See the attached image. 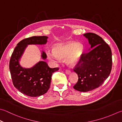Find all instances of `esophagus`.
<instances>
[{
	"label": "esophagus",
	"mask_w": 122,
	"mask_h": 122,
	"mask_svg": "<svg viewBox=\"0 0 122 122\" xmlns=\"http://www.w3.org/2000/svg\"><path fill=\"white\" fill-rule=\"evenodd\" d=\"M70 72H71V71L69 70H68V69H66V74H68V75H69V74H70Z\"/></svg>",
	"instance_id": "1"
}]
</instances>
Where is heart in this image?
Returning a JSON list of instances; mask_svg holds the SVG:
<instances>
[{
  "mask_svg": "<svg viewBox=\"0 0 122 122\" xmlns=\"http://www.w3.org/2000/svg\"><path fill=\"white\" fill-rule=\"evenodd\" d=\"M83 50V47L81 44L70 42L66 44L58 45L54 47L53 51H47V56L54 63L59 62L60 58H66L69 64H73L80 59Z\"/></svg>",
  "mask_w": 122,
  "mask_h": 122,
  "instance_id": "b5f03b06",
  "label": "heart"
}]
</instances>
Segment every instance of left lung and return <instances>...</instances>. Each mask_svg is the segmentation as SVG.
Instances as JSON below:
<instances>
[{
	"mask_svg": "<svg viewBox=\"0 0 122 122\" xmlns=\"http://www.w3.org/2000/svg\"><path fill=\"white\" fill-rule=\"evenodd\" d=\"M83 35L88 39L92 50L82 54L73 69L78 76L73 88L87 92L101 86L108 77L112 70V54L110 46L101 36L93 33Z\"/></svg>",
	"mask_w": 122,
	"mask_h": 122,
	"instance_id": "left-lung-1",
	"label": "left lung"
}]
</instances>
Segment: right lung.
I'll return each instance as SVG.
<instances>
[{"instance_id":"right-lung-1","label":"right lung","mask_w":122,"mask_h":122,"mask_svg":"<svg viewBox=\"0 0 122 122\" xmlns=\"http://www.w3.org/2000/svg\"><path fill=\"white\" fill-rule=\"evenodd\" d=\"M47 36H32L21 40L17 44L9 61V70L13 85L20 92L30 97H39L49 90L51 77L59 68H51L45 61H40L30 69L23 68L19 60L28 44H44ZM42 57L46 58V54L42 52Z\"/></svg>"}]
</instances>
